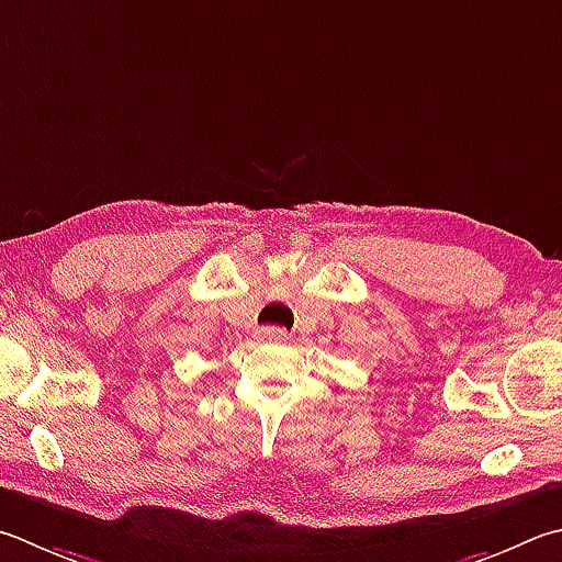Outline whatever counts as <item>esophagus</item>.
Returning a JSON list of instances; mask_svg holds the SVG:
<instances>
[{
  "label": "esophagus",
  "instance_id": "obj_1",
  "mask_svg": "<svg viewBox=\"0 0 562 562\" xmlns=\"http://www.w3.org/2000/svg\"><path fill=\"white\" fill-rule=\"evenodd\" d=\"M258 336L262 341H272V344L288 341V331L280 329V326H262V329H258Z\"/></svg>",
  "mask_w": 562,
  "mask_h": 562
}]
</instances>
